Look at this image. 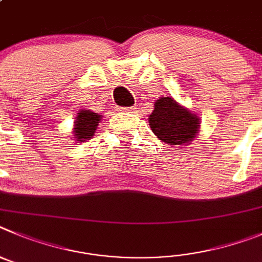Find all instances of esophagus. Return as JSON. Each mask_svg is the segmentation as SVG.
<instances>
[{"label":"esophagus","instance_id":"34e87169","mask_svg":"<svg viewBox=\"0 0 262 262\" xmlns=\"http://www.w3.org/2000/svg\"><path fill=\"white\" fill-rule=\"evenodd\" d=\"M122 110H126V108H122ZM126 111H129V112H136V111H134V108H129V110H126Z\"/></svg>","mask_w":262,"mask_h":262}]
</instances>
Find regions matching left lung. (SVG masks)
<instances>
[{"label": "left lung", "mask_w": 262, "mask_h": 262, "mask_svg": "<svg viewBox=\"0 0 262 262\" xmlns=\"http://www.w3.org/2000/svg\"><path fill=\"white\" fill-rule=\"evenodd\" d=\"M194 112L178 103L172 96H162L154 103L148 125L162 142L171 146L190 145L201 128Z\"/></svg>", "instance_id": "8db88e82"}]
</instances>
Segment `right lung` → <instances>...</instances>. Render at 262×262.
Segmentation results:
<instances>
[{"label":"right lung","mask_w":262,"mask_h":262,"mask_svg":"<svg viewBox=\"0 0 262 262\" xmlns=\"http://www.w3.org/2000/svg\"><path fill=\"white\" fill-rule=\"evenodd\" d=\"M102 120V115L94 114L90 110L78 111L77 117L74 120V128H73V140L77 142H86L95 136V132L99 126V122Z\"/></svg>","instance_id":"right-lung-1"}]
</instances>
